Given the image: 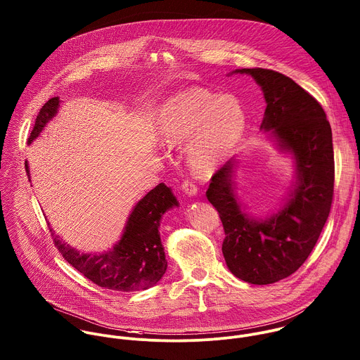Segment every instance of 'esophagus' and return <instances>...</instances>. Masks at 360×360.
<instances>
[{
  "mask_svg": "<svg viewBox=\"0 0 360 360\" xmlns=\"http://www.w3.org/2000/svg\"><path fill=\"white\" fill-rule=\"evenodd\" d=\"M181 188H182V191H184L186 195H189V196H193V195L198 193V186H196V184H195L193 181H191V179H185V181L182 182Z\"/></svg>",
  "mask_w": 360,
  "mask_h": 360,
  "instance_id": "esophagus-1",
  "label": "esophagus"
}]
</instances>
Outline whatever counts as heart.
Returning a JSON list of instances; mask_svg holds the SVG:
<instances>
[{
  "instance_id": "b5f03b06",
  "label": "heart",
  "mask_w": 360,
  "mask_h": 360,
  "mask_svg": "<svg viewBox=\"0 0 360 360\" xmlns=\"http://www.w3.org/2000/svg\"><path fill=\"white\" fill-rule=\"evenodd\" d=\"M245 124V109L236 96L196 89L176 96L164 108L158 129L169 146L191 139L186 148L191 168L209 174L237 146Z\"/></svg>"
}]
</instances>
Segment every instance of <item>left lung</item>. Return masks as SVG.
I'll return each mask as SVG.
<instances>
[{"mask_svg": "<svg viewBox=\"0 0 360 360\" xmlns=\"http://www.w3.org/2000/svg\"><path fill=\"white\" fill-rule=\"evenodd\" d=\"M237 72L251 74L261 85L266 99L261 127L293 153L297 186L279 214L251 220L234 195V161H229L212 176L206 196L223 223L221 251L231 274L252 285H271L306 262L326 226L335 181L333 131L320 102L292 78L259 67Z\"/></svg>", "mask_w": 360, "mask_h": 360, "instance_id": "left-lung-1", "label": "left lung"}]
</instances>
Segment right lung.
I'll return each instance as SVG.
<instances>
[{
	"label": "right lung",
	"mask_w": 360,
	"mask_h": 360,
	"mask_svg": "<svg viewBox=\"0 0 360 360\" xmlns=\"http://www.w3.org/2000/svg\"><path fill=\"white\" fill-rule=\"evenodd\" d=\"M57 108V96L41 106L27 143L39 136L46 123L56 115ZM25 169L29 176L26 162ZM172 206H178V202L171 189L164 184L157 185L133 209L119 244L101 255L79 254L61 243L51 230L50 236L63 258L92 283L117 292L144 290L154 286L167 271L158 227L162 214Z\"/></svg>",
	"instance_id": "obj_1"
}]
</instances>
